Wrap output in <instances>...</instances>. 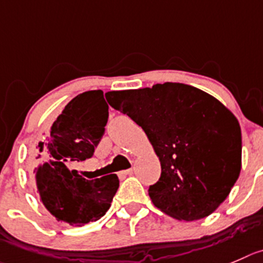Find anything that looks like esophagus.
Wrapping results in <instances>:
<instances>
[{"label":"esophagus","mask_w":263,"mask_h":263,"mask_svg":"<svg viewBox=\"0 0 263 263\" xmlns=\"http://www.w3.org/2000/svg\"><path fill=\"white\" fill-rule=\"evenodd\" d=\"M130 174H133V169H127V171L120 172V176H130Z\"/></svg>","instance_id":"34e87169"}]
</instances>
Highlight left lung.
Instances as JSON below:
<instances>
[{"label":"left lung","instance_id":"left-lung-1","mask_svg":"<svg viewBox=\"0 0 263 263\" xmlns=\"http://www.w3.org/2000/svg\"><path fill=\"white\" fill-rule=\"evenodd\" d=\"M109 106L144 130L161 164L149 186L157 209L197 221L226 200L241 171V129L218 99L177 82L106 92Z\"/></svg>","mask_w":263,"mask_h":263}]
</instances>
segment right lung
<instances>
[{"label":"right lung","instance_id":"add662e5","mask_svg":"<svg viewBox=\"0 0 263 263\" xmlns=\"http://www.w3.org/2000/svg\"><path fill=\"white\" fill-rule=\"evenodd\" d=\"M108 104L102 90L74 97L51 125L49 136L40 142V157L45 162L33 171L34 183L45 208L61 222L82 226L98 221L111 206L119 189L116 174L87 181L74 176L67 164L84 161L104 134Z\"/></svg>","mask_w":263,"mask_h":263}]
</instances>
